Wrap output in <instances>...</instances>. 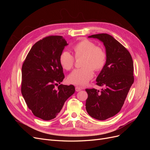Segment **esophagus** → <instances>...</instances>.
Here are the masks:
<instances>
[{"instance_id":"obj_1","label":"esophagus","mask_w":150,"mask_h":150,"mask_svg":"<svg viewBox=\"0 0 150 150\" xmlns=\"http://www.w3.org/2000/svg\"><path fill=\"white\" fill-rule=\"evenodd\" d=\"M76 91L77 92H78V91H80L81 90V89H83V88H81V87H79V86H76Z\"/></svg>"}]
</instances>
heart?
Segmentation results:
<instances>
[{
    "mask_svg": "<svg viewBox=\"0 0 150 150\" xmlns=\"http://www.w3.org/2000/svg\"><path fill=\"white\" fill-rule=\"evenodd\" d=\"M76 58L83 57L81 66L83 67L72 71L67 78L68 82L78 86H85L93 78L94 71L101 70L106 64V54L104 49L88 39H83L72 47ZM59 61L63 69L71 70L73 67L75 58L67 51H62Z\"/></svg>",
    "mask_w": 150,
    "mask_h": 150,
    "instance_id": "obj_1",
    "label": "heart"
}]
</instances>
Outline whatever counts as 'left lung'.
I'll list each match as a JSON object with an SVG mask.
<instances>
[{"label": "left lung", "mask_w": 150, "mask_h": 150, "mask_svg": "<svg viewBox=\"0 0 150 150\" xmlns=\"http://www.w3.org/2000/svg\"><path fill=\"white\" fill-rule=\"evenodd\" d=\"M103 42L106 62L96 78V84L104 86L101 91L86 89L88 97L86 110L89 116L105 120L118 113L134 83L133 61L129 52L111 35L98 34L89 36Z\"/></svg>", "instance_id": "obj_1"}]
</instances>
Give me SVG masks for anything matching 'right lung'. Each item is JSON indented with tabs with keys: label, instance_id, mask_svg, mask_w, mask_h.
I'll return each instance as SVG.
<instances>
[{
	"label": "right lung",
	"instance_id": "1",
	"mask_svg": "<svg viewBox=\"0 0 150 150\" xmlns=\"http://www.w3.org/2000/svg\"><path fill=\"white\" fill-rule=\"evenodd\" d=\"M67 45L62 36H47L34 44L22 64V94L33 115L43 120L55 118L75 92L73 85H59L64 78L59 58Z\"/></svg>",
	"mask_w": 150,
	"mask_h": 150
}]
</instances>
